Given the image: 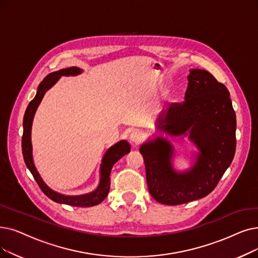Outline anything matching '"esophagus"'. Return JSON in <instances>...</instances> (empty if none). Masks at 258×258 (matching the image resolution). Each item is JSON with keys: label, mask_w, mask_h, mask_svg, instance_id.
Here are the masks:
<instances>
[{"label": "esophagus", "mask_w": 258, "mask_h": 258, "mask_svg": "<svg viewBox=\"0 0 258 258\" xmlns=\"http://www.w3.org/2000/svg\"><path fill=\"white\" fill-rule=\"evenodd\" d=\"M142 138H143V136H142V134H141L139 131L133 132V133L131 134V135H130V140H131L133 143H135V144L140 143L141 140H142Z\"/></svg>", "instance_id": "1"}]
</instances>
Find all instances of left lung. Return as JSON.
Here are the masks:
<instances>
[{"label": "left lung", "instance_id": "1", "mask_svg": "<svg viewBox=\"0 0 258 258\" xmlns=\"http://www.w3.org/2000/svg\"><path fill=\"white\" fill-rule=\"evenodd\" d=\"M184 101L172 103L157 120L171 136L187 135L199 150L189 171L172 167L173 145L157 137L140 147L152 197L177 206L204 198L214 189L230 166L236 149V116L228 88L204 70H191Z\"/></svg>", "mask_w": 258, "mask_h": 258}]
</instances>
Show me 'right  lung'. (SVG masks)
Returning a JSON list of instances; mask_svg holds the SVG:
<instances>
[{
	"mask_svg": "<svg viewBox=\"0 0 258 258\" xmlns=\"http://www.w3.org/2000/svg\"><path fill=\"white\" fill-rule=\"evenodd\" d=\"M81 73H82V70L78 69L76 66H73V67H70V69L60 70L58 72H53L49 74L48 76L44 78V80L39 84L36 97L31 100L25 110V115L23 119V136H22V153H23L24 161L28 167V170L30 171L33 178H35V180L39 184L42 192L48 198H50L51 200L54 201V203H58V204H64V205H69L73 207L88 208V207H94L99 205L106 198L109 192V185H110V180H109L110 171L113 169L114 164L120 158H122L123 156L130 153L131 145L128 144V142L125 140H121L106 151V153L103 156L101 166H100V182L98 187L92 193L80 195V196L62 195L52 191L50 187L46 185V183L42 180L40 174L36 169L35 163H33L32 145H31L32 120L44 95H45V93L48 91V89L55 82H57L62 76H76Z\"/></svg>",
	"mask_w": 258,
	"mask_h": 258,
	"instance_id": "obj_1",
	"label": "right lung"
}]
</instances>
